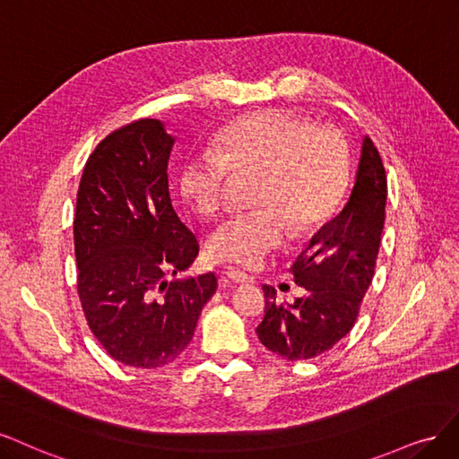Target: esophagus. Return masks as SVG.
Here are the masks:
<instances>
[{"label": "esophagus", "instance_id": "esophagus-1", "mask_svg": "<svg viewBox=\"0 0 459 459\" xmlns=\"http://www.w3.org/2000/svg\"><path fill=\"white\" fill-rule=\"evenodd\" d=\"M223 282H234V284H246V282H254V278L249 274L242 273V271H236V269H229L223 276H221Z\"/></svg>", "mask_w": 459, "mask_h": 459}]
</instances>
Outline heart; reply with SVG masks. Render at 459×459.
<instances>
[{
	"label": "heart",
	"mask_w": 459,
	"mask_h": 459,
	"mask_svg": "<svg viewBox=\"0 0 459 459\" xmlns=\"http://www.w3.org/2000/svg\"><path fill=\"white\" fill-rule=\"evenodd\" d=\"M232 175L257 179L255 212L223 221L208 238L215 261L254 267L288 238L316 232L335 212L349 179V144L333 127L282 110L234 122L215 141V154L190 156L179 185L198 215L225 208Z\"/></svg>",
	"instance_id": "heart-1"
}]
</instances>
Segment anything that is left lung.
<instances>
[{"label": "left lung", "instance_id": "1", "mask_svg": "<svg viewBox=\"0 0 459 459\" xmlns=\"http://www.w3.org/2000/svg\"><path fill=\"white\" fill-rule=\"evenodd\" d=\"M385 202V168L376 144L366 137L343 212L313 236L291 267L295 284L307 295L291 305H278L274 288L263 286L264 316L255 332L264 347L286 360H308L352 330L374 278Z\"/></svg>", "mask_w": 459, "mask_h": 459}]
</instances>
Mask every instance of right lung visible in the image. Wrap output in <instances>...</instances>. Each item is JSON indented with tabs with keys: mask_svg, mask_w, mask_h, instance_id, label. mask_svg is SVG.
<instances>
[{
	"mask_svg": "<svg viewBox=\"0 0 459 459\" xmlns=\"http://www.w3.org/2000/svg\"><path fill=\"white\" fill-rule=\"evenodd\" d=\"M173 137L152 117L114 129L85 161L74 217L78 295L90 330L117 362L171 364L190 343L213 273L173 280L198 255L168 188Z\"/></svg>",
	"mask_w": 459,
	"mask_h": 459,
	"instance_id": "1",
	"label": "right lung"
}]
</instances>
